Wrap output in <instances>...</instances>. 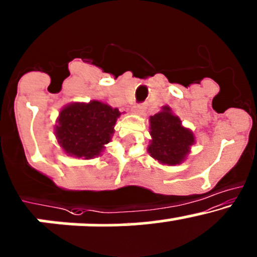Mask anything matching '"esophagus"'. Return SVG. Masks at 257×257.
<instances>
[{
    "label": "esophagus",
    "instance_id": "1",
    "mask_svg": "<svg viewBox=\"0 0 257 257\" xmlns=\"http://www.w3.org/2000/svg\"><path fill=\"white\" fill-rule=\"evenodd\" d=\"M145 110H147V106L144 103H138L133 107V112L137 114H144Z\"/></svg>",
    "mask_w": 257,
    "mask_h": 257
}]
</instances>
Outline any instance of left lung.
Masks as SVG:
<instances>
[{"label":"left lung","instance_id":"left-lung-1","mask_svg":"<svg viewBox=\"0 0 257 257\" xmlns=\"http://www.w3.org/2000/svg\"><path fill=\"white\" fill-rule=\"evenodd\" d=\"M150 134L153 137L149 154L163 164L176 165L185 159L194 143L192 132L183 128L181 120L171 113L170 107L150 117Z\"/></svg>","mask_w":257,"mask_h":257}]
</instances>
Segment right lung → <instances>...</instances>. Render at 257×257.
Segmentation results:
<instances>
[{
	"label": "right lung",
	"instance_id": "1",
	"mask_svg": "<svg viewBox=\"0 0 257 257\" xmlns=\"http://www.w3.org/2000/svg\"><path fill=\"white\" fill-rule=\"evenodd\" d=\"M120 112L99 101L72 103L60 112L55 134L69 155L91 159L101 154L110 142Z\"/></svg>",
	"mask_w": 257,
	"mask_h": 257
}]
</instances>
